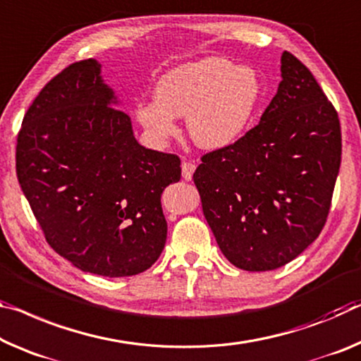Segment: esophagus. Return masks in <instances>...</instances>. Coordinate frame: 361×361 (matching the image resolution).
Instances as JSON below:
<instances>
[{
    "label": "esophagus",
    "instance_id": "esophagus-1",
    "mask_svg": "<svg viewBox=\"0 0 361 361\" xmlns=\"http://www.w3.org/2000/svg\"><path fill=\"white\" fill-rule=\"evenodd\" d=\"M194 170H196V165H194L192 162H183L181 164V175H183V178H185V180L190 181L192 178Z\"/></svg>",
    "mask_w": 361,
    "mask_h": 361
}]
</instances>
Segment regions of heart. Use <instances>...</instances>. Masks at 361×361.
<instances>
[{
    "label": "heart",
    "instance_id": "b5f03b06",
    "mask_svg": "<svg viewBox=\"0 0 361 361\" xmlns=\"http://www.w3.org/2000/svg\"><path fill=\"white\" fill-rule=\"evenodd\" d=\"M154 98L135 109L138 122L154 140L173 136V117H186L192 141L215 151L231 146L249 128L262 99V82L252 67L205 57L164 73Z\"/></svg>",
    "mask_w": 361,
    "mask_h": 361
}]
</instances>
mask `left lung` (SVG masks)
Returning <instances> with one entry per match:
<instances>
[{
	"instance_id": "1",
	"label": "left lung",
	"mask_w": 361,
	"mask_h": 361,
	"mask_svg": "<svg viewBox=\"0 0 361 361\" xmlns=\"http://www.w3.org/2000/svg\"><path fill=\"white\" fill-rule=\"evenodd\" d=\"M259 125L207 152L192 178L223 255L245 271L294 260L322 233L341 167V123L312 72L288 51Z\"/></svg>"
}]
</instances>
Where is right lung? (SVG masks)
<instances>
[{"label":"right lung","mask_w":361,"mask_h":361,"mask_svg":"<svg viewBox=\"0 0 361 361\" xmlns=\"http://www.w3.org/2000/svg\"><path fill=\"white\" fill-rule=\"evenodd\" d=\"M94 59L49 80L22 122L17 180L48 244L82 271L133 276L167 239L160 196L180 157L146 149Z\"/></svg>","instance_id":"add662e5"}]
</instances>
